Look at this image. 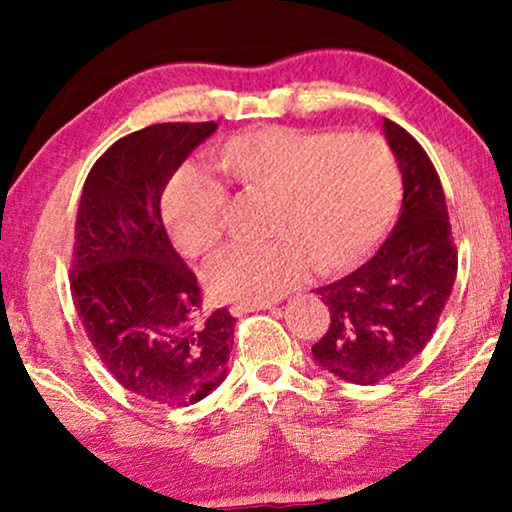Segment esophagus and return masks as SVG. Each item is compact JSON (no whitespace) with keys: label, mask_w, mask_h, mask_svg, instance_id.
Listing matches in <instances>:
<instances>
[{"label":"esophagus","mask_w":512,"mask_h":512,"mask_svg":"<svg viewBox=\"0 0 512 512\" xmlns=\"http://www.w3.org/2000/svg\"><path fill=\"white\" fill-rule=\"evenodd\" d=\"M272 303H233L230 305V314H235V317H240L244 312H254V310H270Z\"/></svg>","instance_id":"esophagus-1"}]
</instances>
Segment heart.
<instances>
[{"label":"heart","mask_w":512,"mask_h":512,"mask_svg":"<svg viewBox=\"0 0 512 512\" xmlns=\"http://www.w3.org/2000/svg\"><path fill=\"white\" fill-rule=\"evenodd\" d=\"M219 165L247 188L270 191L265 242H233L205 268L216 298L265 303L305 277L354 268L377 247L401 198L396 156L380 137L270 125L230 137ZM228 191L193 165L174 172L163 214L174 247L200 256L226 230Z\"/></svg>","instance_id":"obj_1"}]
</instances>
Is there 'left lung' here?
<instances>
[{
  "label": "left lung",
  "instance_id": "left-lung-1",
  "mask_svg": "<svg viewBox=\"0 0 512 512\" xmlns=\"http://www.w3.org/2000/svg\"><path fill=\"white\" fill-rule=\"evenodd\" d=\"M403 177V207L377 254L317 293L331 312L314 342L321 368L354 384H377L398 373L436 333L457 277L443 184L422 144L384 118Z\"/></svg>",
  "mask_w": 512,
  "mask_h": 512
}]
</instances>
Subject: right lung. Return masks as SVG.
I'll return each instance as SVG.
<instances>
[{"label": "right lung", "mask_w": 512, "mask_h": 512, "mask_svg": "<svg viewBox=\"0 0 512 512\" xmlns=\"http://www.w3.org/2000/svg\"><path fill=\"white\" fill-rule=\"evenodd\" d=\"M214 130L156 123L121 137L90 170L74 223L69 284L90 345L121 387L167 408L219 387L233 349L235 317L202 310L160 216L167 181Z\"/></svg>", "instance_id": "obj_1"}]
</instances>
